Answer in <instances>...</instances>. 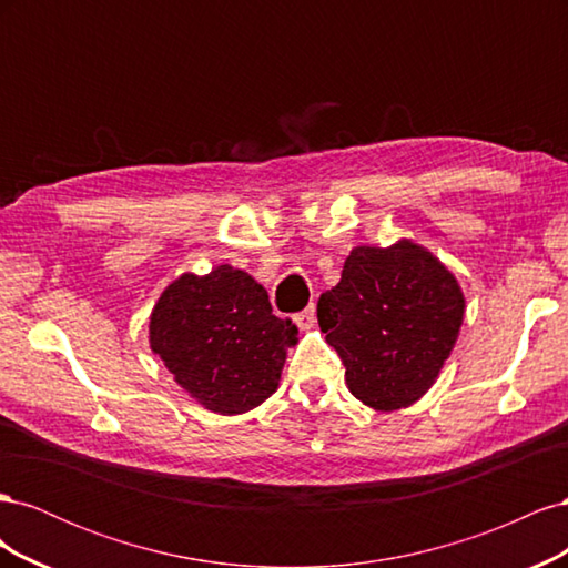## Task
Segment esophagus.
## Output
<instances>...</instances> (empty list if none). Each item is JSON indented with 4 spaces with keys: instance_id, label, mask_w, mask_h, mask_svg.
Returning a JSON list of instances; mask_svg holds the SVG:
<instances>
[{
    "instance_id": "1",
    "label": "esophagus",
    "mask_w": 568,
    "mask_h": 568,
    "mask_svg": "<svg viewBox=\"0 0 568 568\" xmlns=\"http://www.w3.org/2000/svg\"><path fill=\"white\" fill-rule=\"evenodd\" d=\"M294 320H296V324L301 326V329H311V326L317 322V307H315V303L307 305L305 311L296 313V315H294Z\"/></svg>"
}]
</instances>
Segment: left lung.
<instances>
[{
	"label": "left lung",
	"mask_w": 568,
	"mask_h": 568,
	"mask_svg": "<svg viewBox=\"0 0 568 568\" xmlns=\"http://www.w3.org/2000/svg\"><path fill=\"white\" fill-rule=\"evenodd\" d=\"M464 317L457 280L409 242L357 246L317 303L320 329L346 367L351 393L390 412L432 388Z\"/></svg>",
	"instance_id": "1"
}]
</instances>
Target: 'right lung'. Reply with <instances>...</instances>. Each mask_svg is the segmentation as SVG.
Here are the masks:
<instances>
[{"mask_svg": "<svg viewBox=\"0 0 568 568\" xmlns=\"http://www.w3.org/2000/svg\"><path fill=\"white\" fill-rule=\"evenodd\" d=\"M149 334L175 382L220 415H242L270 398L284 351L296 343V326L272 315L267 291L230 265L170 284Z\"/></svg>", "mask_w": 568, "mask_h": 568, "instance_id": "right-lung-1", "label": "right lung"}]
</instances>
